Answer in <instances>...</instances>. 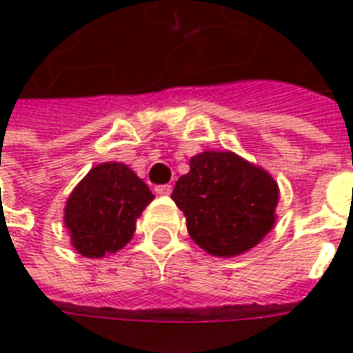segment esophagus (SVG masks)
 <instances>
[{"instance_id":"esophagus-1","label":"esophagus","mask_w":353,"mask_h":353,"mask_svg":"<svg viewBox=\"0 0 353 353\" xmlns=\"http://www.w3.org/2000/svg\"><path fill=\"white\" fill-rule=\"evenodd\" d=\"M154 192H157V194H161V196H168L170 192H172V185L170 183L159 185V187L154 189Z\"/></svg>"}]
</instances>
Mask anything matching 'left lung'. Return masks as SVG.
Masks as SVG:
<instances>
[{
  "label": "left lung",
  "instance_id": "1",
  "mask_svg": "<svg viewBox=\"0 0 353 353\" xmlns=\"http://www.w3.org/2000/svg\"><path fill=\"white\" fill-rule=\"evenodd\" d=\"M177 179L172 200L185 214L187 230L215 257H234L272 230L278 183L272 176L230 151H204Z\"/></svg>",
  "mask_w": 353,
  "mask_h": 353
}]
</instances>
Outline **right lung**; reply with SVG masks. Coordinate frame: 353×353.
Wrapping results in <instances>:
<instances>
[{
    "label": "right lung",
    "instance_id": "obj_1",
    "mask_svg": "<svg viewBox=\"0 0 353 353\" xmlns=\"http://www.w3.org/2000/svg\"><path fill=\"white\" fill-rule=\"evenodd\" d=\"M153 192L126 164L94 166L68 199L64 223L73 248L83 257H103L128 244L136 219L153 200Z\"/></svg>",
    "mask_w": 353,
    "mask_h": 353
}]
</instances>
